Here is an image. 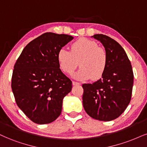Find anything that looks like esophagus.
I'll list each match as a JSON object with an SVG mask.
<instances>
[{"label": "esophagus", "mask_w": 147, "mask_h": 147, "mask_svg": "<svg viewBox=\"0 0 147 147\" xmlns=\"http://www.w3.org/2000/svg\"><path fill=\"white\" fill-rule=\"evenodd\" d=\"M72 84H73V85H80V83L75 82V81H73V82H72Z\"/></svg>", "instance_id": "esophagus-1"}]
</instances>
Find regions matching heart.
Listing matches in <instances>:
<instances>
[{
  "label": "heart",
  "mask_w": 147,
  "mask_h": 147,
  "mask_svg": "<svg viewBox=\"0 0 147 147\" xmlns=\"http://www.w3.org/2000/svg\"><path fill=\"white\" fill-rule=\"evenodd\" d=\"M60 67L71 74L78 65L80 69L74 75L75 78L93 80L102 76L108 65V54L104 48L97 46L95 41L80 38L71 46V50L62 48L57 54Z\"/></svg>",
  "instance_id": "heart-1"
}]
</instances>
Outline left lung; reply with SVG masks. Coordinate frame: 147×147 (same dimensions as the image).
<instances>
[{
	"mask_svg": "<svg viewBox=\"0 0 147 147\" xmlns=\"http://www.w3.org/2000/svg\"><path fill=\"white\" fill-rule=\"evenodd\" d=\"M100 41L108 54L106 71L99 80L83 84V106L93 119L110 121L123 112L131 100L134 83L132 67L124 49L108 36H92Z\"/></svg>",
	"mask_w": 147,
	"mask_h": 147,
	"instance_id": "obj_1",
	"label": "left lung"
}]
</instances>
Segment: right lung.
<instances>
[{
    "label": "right lung",
    "mask_w": 147,
    "mask_h": 147,
    "mask_svg": "<svg viewBox=\"0 0 147 147\" xmlns=\"http://www.w3.org/2000/svg\"><path fill=\"white\" fill-rule=\"evenodd\" d=\"M74 39L46 32L24 48L13 71L11 88L16 104L32 122L47 124L59 117L63 99L72 82L61 71L58 52Z\"/></svg>",
    "instance_id": "right-lung-1"
}]
</instances>
